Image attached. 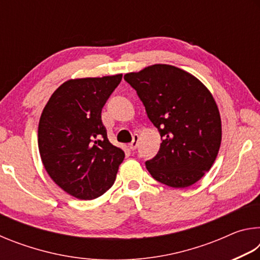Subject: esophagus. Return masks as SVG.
Masks as SVG:
<instances>
[{
	"label": "esophagus",
	"mask_w": 260,
	"mask_h": 260,
	"mask_svg": "<svg viewBox=\"0 0 260 260\" xmlns=\"http://www.w3.org/2000/svg\"><path fill=\"white\" fill-rule=\"evenodd\" d=\"M139 146V135L135 134L133 136V140H132V142L129 143V148L132 149V150H135L136 148H138Z\"/></svg>",
	"instance_id": "34e87169"
}]
</instances>
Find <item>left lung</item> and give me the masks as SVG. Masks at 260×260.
Segmentation results:
<instances>
[{
	"label": "left lung",
	"mask_w": 260,
	"mask_h": 260,
	"mask_svg": "<svg viewBox=\"0 0 260 260\" xmlns=\"http://www.w3.org/2000/svg\"><path fill=\"white\" fill-rule=\"evenodd\" d=\"M159 132L151 177L173 188L191 186L210 171L221 143V119L212 94L199 79L167 64L125 74Z\"/></svg>",
	"instance_id": "left-lung-1"
}]
</instances>
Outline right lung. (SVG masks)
Returning a JSON list of instances; mask_svg holds the SVG:
<instances>
[{
	"label": "right lung",
	"mask_w": 260,
	"mask_h": 260,
	"mask_svg": "<svg viewBox=\"0 0 260 260\" xmlns=\"http://www.w3.org/2000/svg\"><path fill=\"white\" fill-rule=\"evenodd\" d=\"M121 78L65 81L42 111L38 143L43 166L57 186L76 199L94 200L109 190L125 158L109 142L101 116Z\"/></svg>",
	"instance_id": "obj_1"
}]
</instances>
